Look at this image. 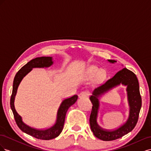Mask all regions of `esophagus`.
Masks as SVG:
<instances>
[{
	"label": "esophagus",
	"mask_w": 151,
	"mask_h": 151,
	"mask_svg": "<svg viewBox=\"0 0 151 151\" xmlns=\"http://www.w3.org/2000/svg\"><path fill=\"white\" fill-rule=\"evenodd\" d=\"M89 96V92L87 91H83L79 94V98H86Z\"/></svg>",
	"instance_id": "obj_1"
}]
</instances>
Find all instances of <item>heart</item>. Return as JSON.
Returning a JSON list of instances; mask_svg holds the SVG:
<instances>
[{"label": "heart", "instance_id": "1", "mask_svg": "<svg viewBox=\"0 0 151 151\" xmlns=\"http://www.w3.org/2000/svg\"><path fill=\"white\" fill-rule=\"evenodd\" d=\"M88 76L91 77H94L96 75H97L98 74V77L99 79H102L105 76V73L103 70H100L98 68L96 67H91L88 70Z\"/></svg>", "mask_w": 151, "mask_h": 151}]
</instances>
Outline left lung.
<instances>
[{
    "instance_id": "left-lung-1",
    "label": "left lung",
    "mask_w": 151,
    "mask_h": 151,
    "mask_svg": "<svg viewBox=\"0 0 151 151\" xmlns=\"http://www.w3.org/2000/svg\"><path fill=\"white\" fill-rule=\"evenodd\" d=\"M111 63L115 60H108ZM122 83L127 86L128 99L130 105V115L127 120L116 129L107 130L100 126L98 121L99 102L98 97L101 93L117 85ZM89 99L93 104L90 115L89 123L91 129L97 138L104 141L114 140L122 137L134 129L137 123L142 106V98L139 91V84L136 75L133 72L124 68L118 72L112 78L96 88Z\"/></svg>"
}]
</instances>
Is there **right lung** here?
I'll return each instance as SVG.
<instances>
[{
    "label": "right lung",
    "mask_w": 151,
    "mask_h": 151,
    "mask_svg": "<svg viewBox=\"0 0 151 151\" xmlns=\"http://www.w3.org/2000/svg\"><path fill=\"white\" fill-rule=\"evenodd\" d=\"M53 64L52 57H42L33 59L22 67L17 72L13 82L12 93L11 97L10 105L13 113L14 117L18 127L24 133L31 135L32 137L42 140H50L56 138L62 132L64 124L66 113L68 109L77 101L78 96L74 94L72 96L65 98L62 101L59 106L55 120L52 123V125L48 128L44 129H36L31 128L22 121L21 116L19 115L14 108V99L17 92V89L20 82L29 72L35 67H48Z\"/></svg>",
    "instance_id": "right-lung-1"
}]
</instances>
